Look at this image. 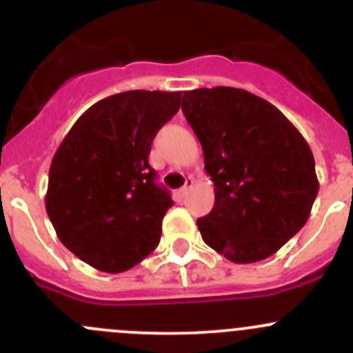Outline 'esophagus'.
Here are the masks:
<instances>
[{
  "mask_svg": "<svg viewBox=\"0 0 353 353\" xmlns=\"http://www.w3.org/2000/svg\"><path fill=\"white\" fill-rule=\"evenodd\" d=\"M193 183H195V180H193L192 176H187V178H185V185H183V187L180 188V195H181V196L187 195L188 190H190V188L193 187Z\"/></svg>",
  "mask_w": 353,
  "mask_h": 353,
  "instance_id": "1",
  "label": "esophagus"
}]
</instances>
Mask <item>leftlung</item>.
<instances>
[{
	"label": "left lung",
	"mask_w": 353,
	"mask_h": 353,
	"mask_svg": "<svg viewBox=\"0 0 353 353\" xmlns=\"http://www.w3.org/2000/svg\"><path fill=\"white\" fill-rule=\"evenodd\" d=\"M215 188L203 242L237 264L263 261L305 225L318 195L308 143L279 109L236 87L183 92Z\"/></svg>",
	"instance_id": "obj_1"
}]
</instances>
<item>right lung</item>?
Wrapping results in <instances>:
<instances>
[{
    "mask_svg": "<svg viewBox=\"0 0 353 353\" xmlns=\"http://www.w3.org/2000/svg\"><path fill=\"white\" fill-rule=\"evenodd\" d=\"M181 92L128 90L96 102L60 143L45 195L57 237L89 266L123 272L157 249L173 200L148 163Z\"/></svg>",
    "mask_w": 353,
    "mask_h": 353,
    "instance_id": "obj_1",
    "label": "right lung"
}]
</instances>
